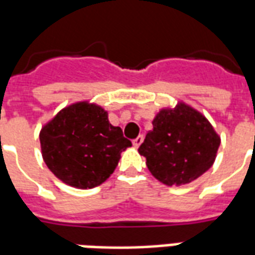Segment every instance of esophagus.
<instances>
[{"mask_svg": "<svg viewBox=\"0 0 255 255\" xmlns=\"http://www.w3.org/2000/svg\"><path fill=\"white\" fill-rule=\"evenodd\" d=\"M142 141H144V135H138L137 138H134V140H133V145H134V148H138V146L142 144Z\"/></svg>", "mask_w": 255, "mask_h": 255, "instance_id": "34e87169", "label": "esophagus"}]
</instances>
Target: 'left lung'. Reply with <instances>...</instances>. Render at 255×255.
I'll return each instance as SVG.
<instances>
[{"label":"left lung","mask_w":255,"mask_h":255,"mask_svg":"<svg viewBox=\"0 0 255 255\" xmlns=\"http://www.w3.org/2000/svg\"><path fill=\"white\" fill-rule=\"evenodd\" d=\"M138 153L156 179L167 186H182L209 170L220 146V135L198 110L178 102L161 109L152 121Z\"/></svg>","instance_id":"1"}]
</instances>
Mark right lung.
I'll list each match as a JSON object with an SVG mask.
<instances>
[{
    "label": "right lung",
    "instance_id": "obj_1",
    "mask_svg": "<svg viewBox=\"0 0 255 255\" xmlns=\"http://www.w3.org/2000/svg\"><path fill=\"white\" fill-rule=\"evenodd\" d=\"M46 166L59 181L76 189H92L109 179L121 153L131 146L109 113L88 100L58 111L39 133Z\"/></svg>",
    "mask_w": 255,
    "mask_h": 255
}]
</instances>
